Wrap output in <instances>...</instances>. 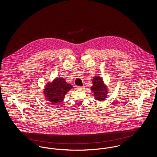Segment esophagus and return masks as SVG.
Instances as JSON below:
<instances>
[{
  "mask_svg": "<svg viewBox=\"0 0 157 157\" xmlns=\"http://www.w3.org/2000/svg\"><path fill=\"white\" fill-rule=\"evenodd\" d=\"M76 88L78 89V90H83V88H84V86H76Z\"/></svg>",
  "mask_w": 157,
  "mask_h": 157,
  "instance_id": "1",
  "label": "esophagus"
}]
</instances>
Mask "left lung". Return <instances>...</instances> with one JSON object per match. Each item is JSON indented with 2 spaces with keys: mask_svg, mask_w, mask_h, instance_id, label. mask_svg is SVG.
<instances>
[{
  "mask_svg": "<svg viewBox=\"0 0 157 157\" xmlns=\"http://www.w3.org/2000/svg\"><path fill=\"white\" fill-rule=\"evenodd\" d=\"M92 83L93 85L91 87V90L94 92V97L99 101L104 100L107 97L108 90L102 78L100 76L94 77Z\"/></svg>",
  "mask_w": 157,
  "mask_h": 157,
  "instance_id": "left-lung-1",
  "label": "left lung"
}]
</instances>
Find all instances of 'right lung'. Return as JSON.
<instances>
[{
    "label": "right lung",
    "mask_w": 157,
    "mask_h": 157,
    "mask_svg": "<svg viewBox=\"0 0 157 157\" xmlns=\"http://www.w3.org/2000/svg\"><path fill=\"white\" fill-rule=\"evenodd\" d=\"M72 88L63 78H57L52 82L47 83L44 90V97L53 104H56L63 100L66 94Z\"/></svg>",
    "instance_id": "1"
}]
</instances>
